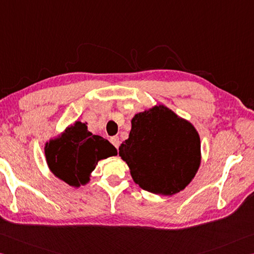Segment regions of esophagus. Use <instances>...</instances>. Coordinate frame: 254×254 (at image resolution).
<instances>
[{
    "label": "esophagus",
    "mask_w": 254,
    "mask_h": 254,
    "mask_svg": "<svg viewBox=\"0 0 254 254\" xmlns=\"http://www.w3.org/2000/svg\"><path fill=\"white\" fill-rule=\"evenodd\" d=\"M110 143L113 144L116 148L118 149V147H119V145H120V140H119V137L118 136H114V137H111L110 138Z\"/></svg>",
    "instance_id": "esophagus-1"
}]
</instances>
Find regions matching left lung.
<instances>
[{
	"label": "left lung",
	"instance_id": "obj_1",
	"mask_svg": "<svg viewBox=\"0 0 254 254\" xmlns=\"http://www.w3.org/2000/svg\"><path fill=\"white\" fill-rule=\"evenodd\" d=\"M119 156L136 184L150 193L173 195L194 179L201 163V141L195 128L166 107L137 114Z\"/></svg>",
	"mask_w": 254,
	"mask_h": 254
}]
</instances>
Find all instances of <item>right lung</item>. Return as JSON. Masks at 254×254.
Here are the masks:
<instances>
[{"label": "right lung", "instance_id": "add662e5", "mask_svg": "<svg viewBox=\"0 0 254 254\" xmlns=\"http://www.w3.org/2000/svg\"><path fill=\"white\" fill-rule=\"evenodd\" d=\"M117 155L108 140L92 135L86 124L75 122L59 139L46 146V158L51 172L71 186L89 181V174L102 158Z\"/></svg>", "mask_w": 254, "mask_h": 254}]
</instances>
